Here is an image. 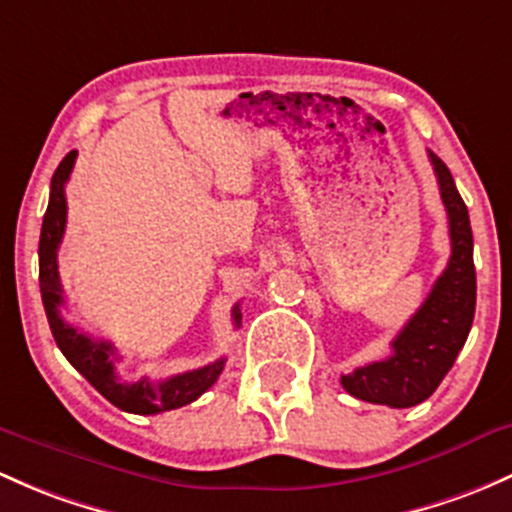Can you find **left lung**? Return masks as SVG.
I'll return each instance as SVG.
<instances>
[{"instance_id":"obj_1","label":"left lung","mask_w":512,"mask_h":512,"mask_svg":"<svg viewBox=\"0 0 512 512\" xmlns=\"http://www.w3.org/2000/svg\"><path fill=\"white\" fill-rule=\"evenodd\" d=\"M429 161L449 215V265L434 282L417 314L395 336L392 355L341 375L343 390L353 397L397 410L419 405L437 390L469 338L476 311V267L469 211L444 161L432 152Z\"/></svg>"}]
</instances>
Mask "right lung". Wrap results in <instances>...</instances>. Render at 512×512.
Here are the masks:
<instances>
[{
  "label": "right lung",
  "instance_id": "1",
  "mask_svg": "<svg viewBox=\"0 0 512 512\" xmlns=\"http://www.w3.org/2000/svg\"><path fill=\"white\" fill-rule=\"evenodd\" d=\"M78 152L66 154V159L58 164L56 174L51 179V196H48V208L43 215L41 240H39V282L41 299L46 309L48 326H51L56 346L66 355L68 363L88 380L105 400L120 410L132 414H159L166 410H176L188 402L198 400L208 387H213L218 375L223 373L225 358L215 363L203 365V368L188 370V373L174 375V378L152 383L149 378H139L137 383H125L115 373L117 351L112 343L95 341L88 333L78 331L61 316L63 306V287L58 277V245H61L63 233H66V181L71 179V171ZM242 314L240 306H233V324L240 326Z\"/></svg>",
  "mask_w": 512,
  "mask_h": 512
}]
</instances>
